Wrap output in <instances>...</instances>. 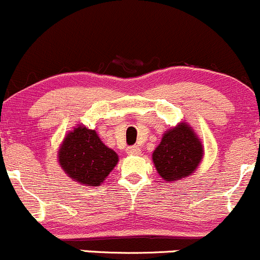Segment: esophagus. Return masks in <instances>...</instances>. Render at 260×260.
<instances>
[{
  "instance_id": "esophagus-1",
  "label": "esophagus",
  "mask_w": 260,
  "mask_h": 260,
  "mask_svg": "<svg viewBox=\"0 0 260 260\" xmlns=\"http://www.w3.org/2000/svg\"><path fill=\"white\" fill-rule=\"evenodd\" d=\"M126 152L129 155H139L141 152V149L139 148L138 145H134V146H129V148L126 149Z\"/></svg>"
}]
</instances>
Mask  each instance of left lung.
Returning <instances> with one entry per match:
<instances>
[{
  "mask_svg": "<svg viewBox=\"0 0 260 260\" xmlns=\"http://www.w3.org/2000/svg\"><path fill=\"white\" fill-rule=\"evenodd\" d=\"M204 155L200 139L186 122H180L162 135L152 152V161L164 180L176 181L197 170Z\"/></svg>",
  "mask_w": 260,
  "mask_h": 260,
  "instance_id": "8db88e82",
  "label": "left lung"
}]
</instances>
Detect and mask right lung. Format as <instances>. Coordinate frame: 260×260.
I'll return each mask as SVG.
<instances>
[{
    "label": "right lung",
    "mask_w": 260,
    "mask_h": 260,
    "mask_svg": "<svg viewBox=\"0 0 260 260\" xmlns=\"http://www.w3.org/2000/svg\"><path fill=\"white\" fill-rule=\"evenodd\" d=\"M119 161L114 150L100 140L95 130L77 125L58 150V164L74 181L99 186Z\"/></svg>",
    "instance_id": "obj_1"
}]
</instances>
